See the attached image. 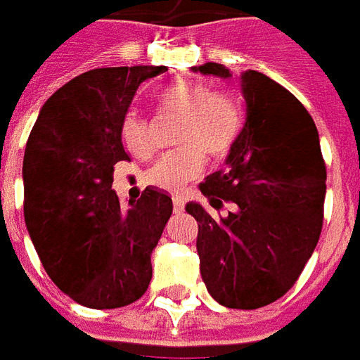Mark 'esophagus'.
Instances as JSON below:
<instances>
[{
  "mask_svg": "<svg viewBox=\"0 0 360 360\" xmlns=\"http://www.w3.org/2000/svg\"><path fill=\"white\" fill-rule=\"evenodd\" d=\"M173 210L175 212H181L183 210V198L181 196H173Z\"/></svg>",
  "mask_w": 360,
  "mask_h": 360,
  "instance_id": "esophagus-1",
  "label": "esophagus"
}]
</instances>
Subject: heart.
Returning a JSON list of instances; mask_svg holds the SVG:
<instances>
[{"label": "heart", "mask_w": 360, "mask_h": 360, "mask_svg": "<svg viewBox=\"0 0 360 360\" xmlns=\"http://www.w3.org/2000/svg\"><path fill=\"white\" fill-rule=\"evenodd\" d=\"M158 111L177 117L173 142L181 146L165 154L146 173L152 187L179 193L204 169V154L219 160L229 154L241 133L243 111L237 98L196 79H181L156 94ZM119 139L131 156L146 160L156 152L154 127L139 111H129L121 119Z\"/></svg>", "instance_id": "heart-1"}]
</instances>
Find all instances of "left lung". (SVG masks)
Here are the masks:
<instances>
[{
	"mask_svg": "<svg viewBox=\"0 0 360 360\" xmlns=\"http://www.w3.org/2000/svg\"><path fill=\"white\" fill-rule=\"evenodd\" d=\"M195 71L229 77L219 63ZM247 119L226 167L200 183L216 218L200 204L196 250L206 289L224 307L252 310L278 301L295 285L324 224L326 164L318 129L307 108L270 77L243 73Z\"/></svg>",
	"mask_w": 360,
	"mask_h": 360,
	"instance_id": "1",
	"label": "left lung"
}]
</instances>
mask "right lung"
<instances>
[{
    "mask_svg": "<svg viewBox=\"0 0 360 360\" xmlns=\"http://www.w3.org/2000/svg\"><path fill=\"white\" fill-rule=\"evenodd\" d=\"M167 67H105L75 77L44 103L22 162L25 221L44 270L73 301L119 309L152 279L150 255L172 218L169 196L144 188L121 206L113 165L134 92Z\"/></svg>",
    "mask_w": 360,
    "mask_h": 360,
    "instance_id": "add662e5",
    "label": "right lung"
}]
</instances>
